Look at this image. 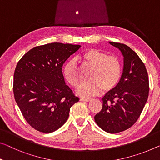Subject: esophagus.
Returning a JSON list of instances; mask_svg holds the SVG:
<instances>
[{
    "mask_svg": "<svg viewBox=\"0 0 160 160\" xmlns=\"http://www.w3.org/2000/svg\"><path fill=\"white\" fill-rule=\"evenodd\" d=\"M80 101H86V102H88V101H91V98H81Z\"/></svg>",
    "mask_w": 160,
    "mask_h": 160,
    "instance_id": "obj_1",
    "label": "esophagus"
}]
</instances>
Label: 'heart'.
Instances as JSON below:
<instances>
[{"label":"heart","instance_id":"b5f03b06","mask_svg":"<svg viewBox=\"0 0 160 160\" xmlns=\"http://www.w3.org/2000/svg\"><path fill=\"white\" fill-rule=\"evenodd\" d=\"M80 59L84 65L92 68L90 74V81L78 86L77 92L83 96H92L102 89L109 91L113 89L121 79L122 68L121 62L116 57L108 54L101 49L91 48L85 50L80 55ZM63 75L70 85L76 87L80 82L78 68L74 61L65 64Z\"/></svg>","mask_w":160,"mask_h":160}]
</instances>
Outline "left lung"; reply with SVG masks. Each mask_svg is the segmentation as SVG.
Segmentation results:
<instances>
[{
  "mask_svg": "<svg viewBox=\"0 0 160 160\" xmlns=\"http://www.w3.org/2000/svg\"><path fill=\"white\" fill-rule=\"evenodd\" d=\"M123 57V72L118 85L102 98L103 108L95 121L105 132L116 133L132 126L149 95V78L144 64L127 45L109 42Z\"/></svg>",
  "mask_w": 160,
  "mask_h": 160,
  "instance_id": "8db88e82",
  "label": "left lung"
}]
</instances>
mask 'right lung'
I'll use <instances>...</instances> for the list:
<instances>
[{"instance_id": "right-lung-1", "label": "right lung", "mask_w": 160, "mask_h": 160, "mask_svg": "<svg viewBox=\"0 0 160 160\" xmlns=\"http://www.w3.org/2000/svg\"><path fill=\"white\" fill-rule=\"evenodd\" d=\"M80 47L57 42L36 47L16 65L14 98L26 121L36 130H57L68 120L72 106L79 101L66 85L62 67Z\"/></svg>"}]
</instances>
